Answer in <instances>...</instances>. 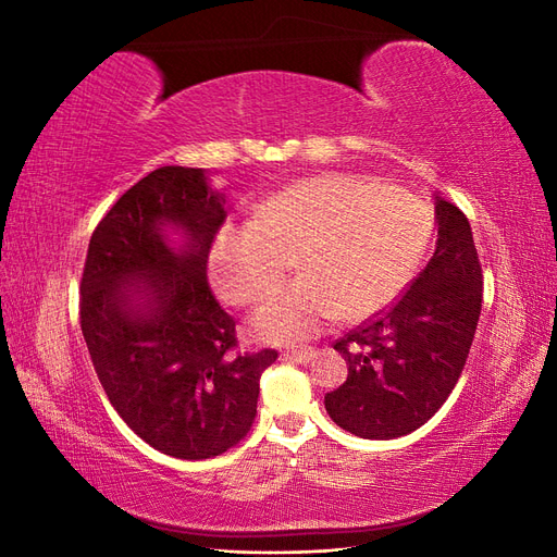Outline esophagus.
Listing matches in <instances>:
<instances>
[{
	"label": "esophagus",
	"instance_id": "34e87169",
	"mask_svg": "<svg viewBox=\"0 0 557 557\" xmlns=\"http://www.w3.org/2000/svg\"><path fill=\"white\" fill-rule=\"evenodd\" d=\"M315 356V350L311 346H299V348H288L283 350L285 360H295V362H309Z\"/></svg>",
	"mask_w": 557,
	"mask_h": 557
}]
</instances>
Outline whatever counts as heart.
Returning <instances> with one entry per match:
<instances>
[{
  "instance_id": "b5f03b06",
  "label": "heart",
  "mask_w": 557,
  "mask_h": 557,
  "mask_svg": "<svg viewBox=\"0 0 557 557\" xmlns=\"http://www.w3.org/2000/svg\"><path fill=\"white\" fill-rule=\"evenodd\" d=\"M430 239V215L411 193L348 174L301 178L262 199L244 225L211 246L218 295L234 307L262 301L293 252L297 278L250 320L260 342H299L327 320L383 309L413 276Z\"/></svg>"
}]
</instances>
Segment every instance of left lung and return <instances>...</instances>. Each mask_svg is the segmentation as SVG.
<instances>
[{
  "instance_id": "left-lung-1",
  "label": "left lung",
  "mask_w": 557,
  "mask_h": 557,
  "mask_svg": "<svg viewBox=\"0 0 557 557\" xmlns=\"http://www.w3.org/2000/svg\"><path fill=\"white\" fill-rule=\"evenodd\" d=\"M436 248L395 305L334 342L348 379L325 395L336 425L397 440L425 425L458 383L481 305L483 272L465 213L436 197Z\"/></svg>"
}]
</instances>
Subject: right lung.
<instances>
[{
	"label": "right lung",
	"instance_id": "right-lung-1",
	"mask_svg": "<svg viewBox=\"0 0 557 557\" xmlns=\"http://www.w3.org/2000/svg\"><path fill=\"white\" fill-rule=\"evenodd\" d=\"M223 221L205 172L160 166L99 221L81 276V332L109 401L134 434L181 460L244 440L260 376L278 358L274 348L239 352L234 318L211 290L207 262ZM166 226L184 230L185 247L169 246Z\"/></svg>",
	"mask_w": 557,
	"mask_h": 557
}]
</instances>
